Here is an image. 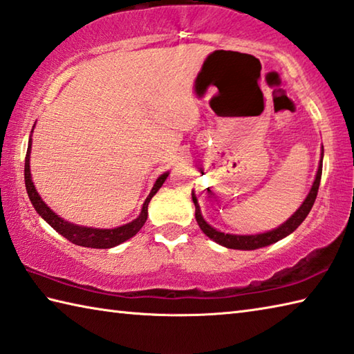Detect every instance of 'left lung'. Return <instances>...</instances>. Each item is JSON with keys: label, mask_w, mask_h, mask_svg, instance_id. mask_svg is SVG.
I'll return each mask as SVG.
<instances>
[{"label": "left lung", "mask_w": 354, "mask_h": 354, "mask_svg": "<svg viewBox=\"0 0 354 354\" xmlns=\"http://www.w3.org/2000/svg\"><path fill=\"white\" fill-rule=\"evenodd\" d=\"M324 152V149H322ZM322 158L321 157V163H319V169L315 178V183H313L311 189L308 192V196L304 200V203L301 205L295 214H292L285 223H282L279 228L268 231V232H262V234H254V236H237V234H225V232H220L216 228H212L211 225L205 222V218L202 217V212H200V206L197 202V197L194 192H192V202L196 205V220L206 236L209 239L214 240L218 245L226 246V248H232V250H257L262 248V246H268L274 242H279V240L291 234L299 225H301L305 217L308 216V212L311 211L313 205H315V200L319 191V183H321V177H322Z\"/></svg>", "instance_id": "obj_1"}]
</instances>
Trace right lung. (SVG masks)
Returning <instances> with one entry per match:
<instances>
[{"instance_id": "obj_1", "label": "right lung", "mask_w": 354, "mask_h": 354, "mask_svg": "<svg viewBox=\"0 0 354 354\" xmlns=\"http://www.w3.org/2000/svg\"><path fill=\"white\" fill-rule=\"evenodd\" d=\"M30 148H32V138H29V146H28V152H26V162H24V182H26V191H28L30 202L33 205V208L41 216L46 222H48L53 230L59 232L63 237H66L69 242L80 245V246H88V248H112V246H117L120 243H123L124 240L131 239L132 236H136L137 232L142 230V226L145 225L146 218H148V205L151 202V198L156 196V192L162 188V185L165 183L166 177L169 176V172H165V174L160 176L156 183L154 188L151 189L149 196L146 197L142 212L140 216L132 220V222L126 223L123 226H118V228H112V230H100V228H86V226H78L66 222L62 217H58L55 212H53L48 205L43 202V198L39 197V194L33 186L32 177H30Z\"/></svg>"}]
</instances>
